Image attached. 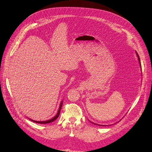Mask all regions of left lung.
Instances as JSON below:
<instances>
[{"mask_svg": "<svg viewBox=\"0 0 152 152\" xmlns=\"http://www.w3.org/2000/svg\"><path fill=\"white\" fill-rule=\"evenodd\" d=\"M136 54H137V58H138V60H139V62H140V66H141V62H140V57H139V55H138V54H137V53H136ZM91 122V121H90ZM93 124H96V125H99V124H94V123H93V122H92ZM99 126H102V125H99Z\"/></svg>", "mask_w": 152, "mask_h": 152, "instance_id": "obj_1", "label": "left lung"}]
</instances>
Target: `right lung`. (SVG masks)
Wrapping results in <instances>:
<instances>
[{
	"instance_id": "add662e5",
	"label": "right lung",
	"mask_w": 152,
	"mask_h": 152,
	"mask_svg": "<svg viewBox=\"0 0 152 152\" xmlns=\"http://www.w3.org/2000/svg\"><path fill=\"white\" fill-rule=\"evenodd\" d=\"M62 105H63V102H61L60 103V105H59V110L57 112V114L55 115L53 118L49 119V120H48V121H34V120H31V119L29 118L30 120H31V121H33L34 122H36V123H38V124H48V123H50V122H54L56 119L59 117V113H60V111H61V108L62 107Z\"/></svg>"
}]
</instances>
